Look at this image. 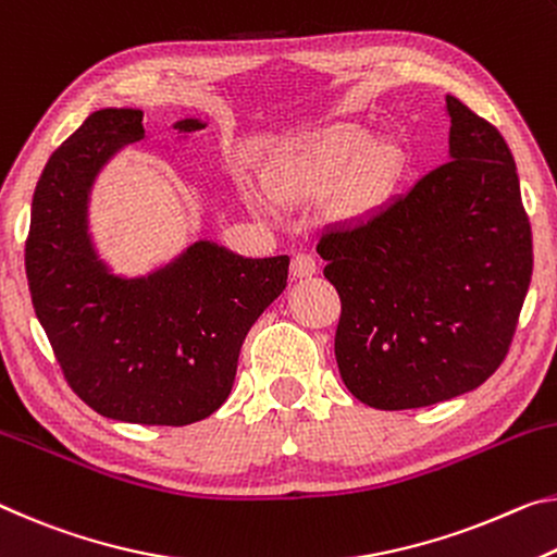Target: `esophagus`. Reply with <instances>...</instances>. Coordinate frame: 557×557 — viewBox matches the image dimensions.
Here are the masks:
<instances>
[{
    "label": "esophagus",
    "mask_w": 557,
    "mask_h": 557,
    "mask_svg": "<svg viewBox=\"0 0 557 557\" xmlns=\"http://www.w3.org/2000/svg\"><path fill=\"white\" fill-rule=\"evenodd\" d=\"M289 272H293V277L302 280V277H312L317 272V262L312 260V255H305L299 252L293 258V264H289Z\"/></svg>",
    "instance_id": "obj_1"
}]
</instances>
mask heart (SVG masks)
Segmentation results:
<instances>
[{"instance_id":"b5f03b06","label":"heart","mask_w":557,"mask_h":557,"mask_svg":"<svg viewBox=\"0 0 557 557\" xmlns=\"http://www.w3.org/2000/svg\"><path fill=\"white\" fill-rule=\"evenodd\" d=\"M404 151L394 140H372L361 128H337L282 158L270 171V190L280 200L326 196L342 188V202L349 215H369L382 208L404 173ZM252 208L268 210L270 200L260 188H245Z\"/></svg>"}]
</instances>
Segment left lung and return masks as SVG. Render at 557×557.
I'll list each match as a JSON object with an SVG mask.
<instances>
[{
	"mask_svg": "<svg viewBox=\"0 0 557 557\" xmlns=\"http://www.w3.org/2000/svg\"><path fill=\"white\" fill-rule=\"evenodd\" d=\"M446 113L451 161L317 243L342 299V382L374 409H421L481 386L508 355L531 285L510 148L456 96Z\"/></svg>",
	"mask_w": 557,
	"mask_h": 557,
	"instance_id": "8db88e82",
	"label": "left lung"
}]
</instances>
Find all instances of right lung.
Segmentation results:
<instances>
[{
  "instance_id": "1",
  "label": "right lung",
  "mask_w": 557,
  "mask_h": 557,
  "mask_svg": "<svg viewBox=\"0 0 557 557\" xmlns=\"http://www.w3.org/2000/svg\"><path fill=\"white\" fill-rule=\"evenodd\" d=\"M173 123L181 138L206 128ZM146 140L144 111H94L49 158L32 200L24 264L37 320L66 382L106 419L185 426L218 411L255 320L287 287V255L243 258L196 240L146 275H116L91 235L94 183Z\"/></svg>"
}]
</instances>
